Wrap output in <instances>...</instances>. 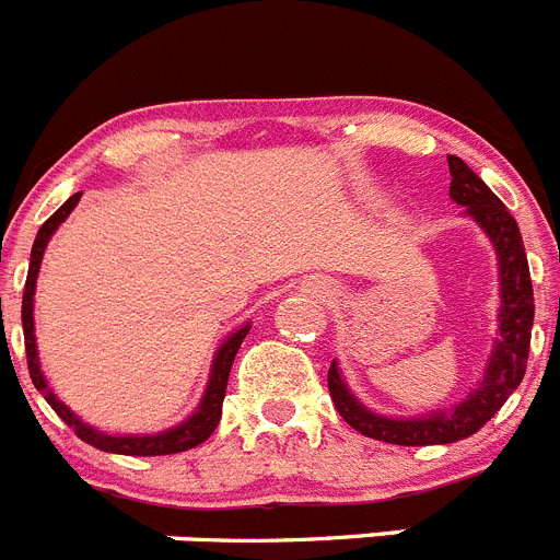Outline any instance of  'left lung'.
I'll use <instances>...</instances> for the list:
<instances>
[{"mask_svg": "<svg viewBox=\"0 0 560 560\" xmlns=\"http://www.w3.org/2000/svg\"><path fill=\"white\" fill-rule=\"evenodd\" d=\"M448 173H452V187H448L452 201L463 207L465 219H471L488 235L497 252L499 328L479 384L452 409H434V412L412 415V418H389V415L373 412L355 398L336 361L328 370L330 398L341 418L348 420L355 432L395 443V446H443V443L471 438L522 384L527 353H530L536 305H533L530 266H527L516 219L493 196L491 187L452 153H448Z\"/></svg>", "mask_w": 560, "mask_h": 560, "instance_id": "8db88e82", "label": "left lung"}]
</instances>
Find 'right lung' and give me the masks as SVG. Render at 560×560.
I'll return each mask as SVG.
<instances>
[{
    "instance_id": "obj_1",
    "label": "right lung",
    "mask_w": 560,
    "mask_h": 560,
    "mask_svg": "<svg viewBox=\"0 0 560 560\" xmlns=\"http://www.w3.org/2000/svg\"><path fill=\"white\" fill-rule=\"evenodd\" d=\"M78 201H81V192L75 196H69L61 207H58L52 215L42 224L38 230L36 241H33V252H30V269H27V283H24V296H22V328H24V350H27V368H30V378L36 384L38 393L47 398V404L58 412V418L67 423V427L75 429L78 438L89 446L101 448V452H112V454H128V457H160V454H179L187 452V448H196L199 443H205L215 427H219L221 420V404H224L226 395V381H230V370L232 361H235L237 348H241V341L246 339L252 325H241L237 330H232L224 341H221V348L215 350L210 364V378H207L205 395H201L199 407L192 409V415H187L182 423L171 429H162V432L153 434H108L101 432V429L89 427L78 418L72 409L58 398L52 389H49L47 378L42 373V364H38V348H36V319H33V296H36V280H38V269H42L44 260V249H47L49 237L56 235L58 226L69 219V212L75 210Z\"/></svg>"
}]
</instances>
